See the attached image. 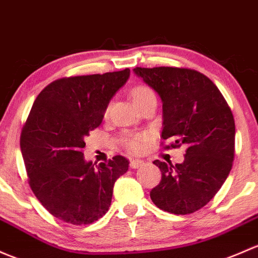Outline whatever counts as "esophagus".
Instances as JSON below:
<instances>
[{
  "label": "esophagus",
  "mask_w": 258,
  "mask_h": 258,
  "mask_svg": "<svg viewBox=\"0 0 258 258\" xmlns=\"http://www.w3.org/2000/svg\"><path fill=\"white\" fill-rule=\"evenodd\" d=\"M143 165V161H141V159H132L131 163H130V167L132 168V169H137V168L142 167Z\"/></svg>",
  "instance_id": "obj_1"
}]
</instances>
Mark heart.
<instances>
[{
  "label": "heart",
  "mask_w": 258,
  "mask_h": 258,
  "mask_svg": "<svg viewBox=\"0 0 258 258\" xmlns=\"http://www.w3.org/2000/svg\"><path fill=\"white\" fill-rule=\"evenodd\" d=\"M131 97L134 100L135 104L138 107L142 106L143 104H146L147 101H150L151 99H154L156 95L150 88L145 85H137L135 86L131 90ZM108 108L105 110V113H107ZM151 136L148 132H127L124 134L121 138V142L123 143L124 147L127 148L132 153H138L143 150L146 143L148 142Z\"/></svg>",
  "instance_id": "heart-1"
}]
</instances>
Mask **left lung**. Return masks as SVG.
Here are the masks:
<instances>
[{"instance_id":"obj_1","label":"left lung","mask_w":258,"mask_h":258,"mask_svg":"<svg viewBox=\"0 0 258 258\" xmlns=\"http://www.w3.org/2000/svg\"><path fill=\"white\" fill-rule=\"evenodd\" d=\"M163 102L165 150L185 146L184 162L153 163L162 179L151 190L156 207L186 215L208 204L226 180L235 158V120L215 84L188 68H136Z\"/></svg>"}]
</instances>
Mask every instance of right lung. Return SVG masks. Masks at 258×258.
I'll return each instance as SVG.
<instances>
[{
  "label": "right lung",
  "mask_w": 258,
  "mask_h": 258,
  "mask_svg": "<svg viewBox=\"0 0 258 258\" xmlns=\"http://www.w3.org/2000/svg\"><path fill=\"white\" fill-rule=\"evenodd\" d=\"M130 69L61 78L38 95L21 132V151L32 191L55 218L88 225L106 214L113 184L128 169L115 156L95 167L85 162L86 136L100 126Z\"/></svg>",
  "instance_id": "right-lung-1"
}]
</instances>
